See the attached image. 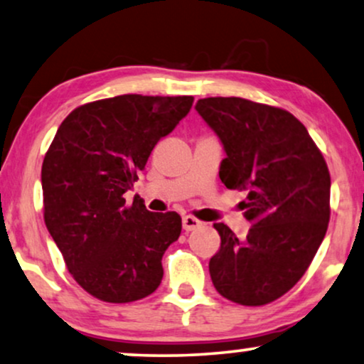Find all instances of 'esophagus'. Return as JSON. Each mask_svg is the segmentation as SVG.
<instances>
[{
    "mask_svg": "<svg viewBox=\"0 0 364 364\" xmlns=\"http://www.w3.org/2000/svg\"><path fill=\"white\" fill-rule=\"evenodd\" d=\"M200 226H201V221L196 220L195 216H191V215L183 216V230L185 231H193Z\"/></svg>",
    "mask_w": 364,
    "mask_h": 364,
    "instance_id": "obj_1",
    "label": "esophagus"
}]
</instances>
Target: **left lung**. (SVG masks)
Listing matches in <instances>:
<instances>
[{"label":"left lung","mask_w":364,"mask_h":364,"mask_svg":"<svg viewBox=\"0 0 364 364\" xmlns=\"http://www.w3.org/2000/svg\"><path fill=\"white\" fill-rule=\"evenodd\" d=\"M196 111L221 139L220 178L246 190L251 225L238 238L215 223L221 246L210 259L216 291L243 306H263L301 279L329 221L328 164L301 121L287 109L245 98H203Z\"/></svg>","instance_id":"1"}]
</instances>
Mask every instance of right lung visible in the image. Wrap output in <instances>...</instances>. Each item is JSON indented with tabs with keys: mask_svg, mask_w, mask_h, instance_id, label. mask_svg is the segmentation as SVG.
I'll return each mask as SVG.
<instances>
[{
	"mask_svg": "<svg viewBox=\"0 0 364 364\" xmlns=\"http://www.w3.org/2000/svg\"><path fill=\"white\" fill-rule=\"evenodd\" d=\"M193 96L121 95L77 106L43 159V215L86 293L132 303L156 291L181 216L126 205L153 148L190 113Z\"/></svg>",
	"mask_w": 364,
	"mask_h": 364,
	"instance_id": "1",
	"label": "right lung"
}]
</instances>
